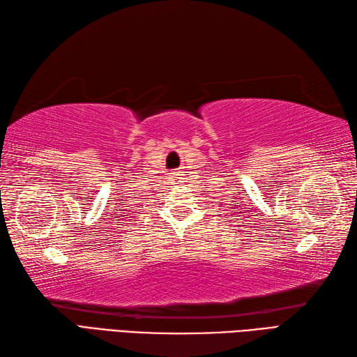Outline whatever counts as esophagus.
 <instances>
[{"label": "esophagus", "mask_w": 357, "mask_h": 357, "mask_svg": "<svg viewBox=\"0 0 357 357\" xmlns=\"http://www.w3.org/2000/svg\"><path fill=\"white\" fill-rule=\"evenodd\" d=\"M172 178L176 180V181H181V174H180V171H177V172H174L172 174Z\"/></svg>", "instance_id": "1"}]
</instances>
